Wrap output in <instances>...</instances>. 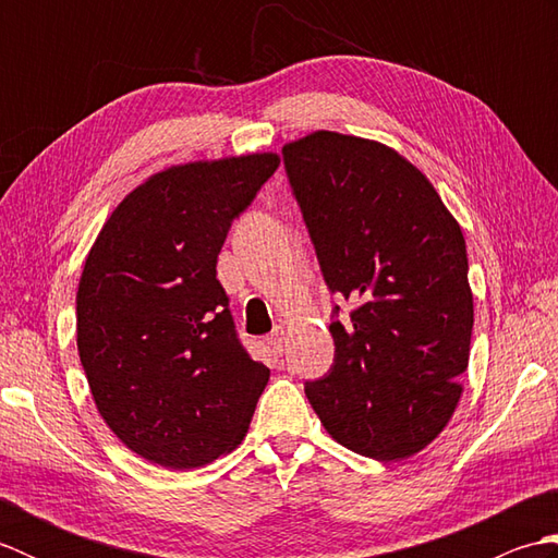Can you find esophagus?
Listing matches in <instances>:
<instances>
[{"label":"esophagus","mask_w":558,"mask_h":558,"mask_svg":"<svg viewBox=\"0 0 558 558\" xmlns=\"http://www.w3.org/2000/svg\"><path fill=\"white\" fill-rule=\"evenodd\" d=\"M286 340H288V330L282 328V326H276V328H272V333L268 336V345L276 350V352H282V345H286Z\"/></svg>","instance_id":"obj_1"}]
</instances>
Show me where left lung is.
<instances>
[{"label": "left lung", "instance_id": "obj_1", "mask_svg": "<svg viewBox=\"0 0 558 558\" xmlns=\"http://www.w3.org/2000/svg\"><path fill=\"white\" fill-rule=\"evenodd\" d=\"M282 160L328 290L357 304L330 324L333 366L304 393L354 453H420L453 417L470 360L475 310L460 225L432 182L378 141L314 132Z\"/></svg>", "mask_w": 558, "mask_h": 558}]
</instances>
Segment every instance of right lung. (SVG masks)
Masks as SVG:
<instances>
[{"label":"right lung","instance_id":"1","mask_svg":"<svg viewBox=\"0 0 558 558\" xmlns=\"http://www.w3.org/2000/svg\"><path fill=\"white\" fill-rule=\"evenodd\" d=\"M278 153L172 165L105 220L76 292V345L105 424L168 470L242 444L270 369L236 338L216 278L230 225Z\"/></svg>","mask_w":558,"mask_h":558}]
</instances>
